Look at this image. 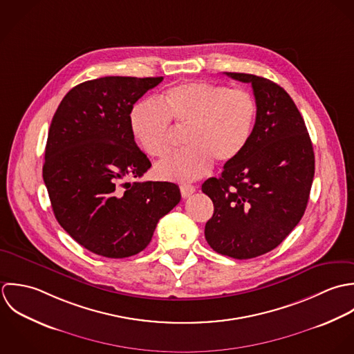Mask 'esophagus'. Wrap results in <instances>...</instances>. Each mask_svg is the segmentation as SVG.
<instances>
[{
	"label": "esophagus",
	"instance_id": "1",
	"mask_svg": "<svg viewBox=\"0 0 354 354\" xmlns=\"http://www.w3.org/2000/svg\"><path fill=\"white\" fill-rule=\"evenodd\" d=\"M194 192H196V187L192 186V185H182V186H180V194H182L183 198L190 197Z\"/></svg>",
	"mask_w": 354,
	"mask_h": 354
}]
</instances>
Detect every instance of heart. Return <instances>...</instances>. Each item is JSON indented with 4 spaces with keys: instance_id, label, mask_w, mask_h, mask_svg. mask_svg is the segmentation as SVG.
<instances>
[{
    "instance_id": "b5f03b06",
    "label": "heart",
    "mask_w": 354,
    "mask_h": 354,
    "mask_svg": "<svg viewBox=\"0 0 354 354\" xmlns=\"http://www.w3.org/2000/svg\"><path fill=\"white\" fill-rule=\"evenodd\" d=\"M256 115V101L246 90L190 82L168 88L157 102L137 104L130 113V129L150 157L169 150L171 122L187 129V147L158 161L154 174L164 180L192 182L208 174L214 160L225 165L243 154Z\"/></svg>"
}]
</instances>
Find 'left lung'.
<instances>
[{
	"label": "left lung",
	"mask_w": 354,
	"mask_h": 354,
	"mask_svg": "<svg viewBox=\"0 0 354 354\" xmlns=\"http://www.w3.org/2000/svg\"><path fill=\"white\" fill-rule=\"evenodd\" d=\"M225 75L252 83L257 115L243 154L203 185L214 207L205 238L214 252L246 260L275 249L299 223L313 182L315 153L284 88L252 73Z\"/></svg>",
	"instance_id": "1"
}]
</instances>
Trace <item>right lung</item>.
Segmentation results:
<instances>
[{"label": "right lung", "mask_w": 354, "mask_h": 354, "mask_svg": "<svg viewBox=\"0 0 354 354\" xmlns=\"http://www.w3.org/2000/svg\"><path fill=\"white\" fill-rule=\"evenodd\" d=\"M158 77L105 76L83 82L60 102L42 168L59 224L108 259L142 252L158 220L180 201L171 182H123L151 167L130 129V113Z\"/></svg>", "instance_id": "1"}]
</instances>
